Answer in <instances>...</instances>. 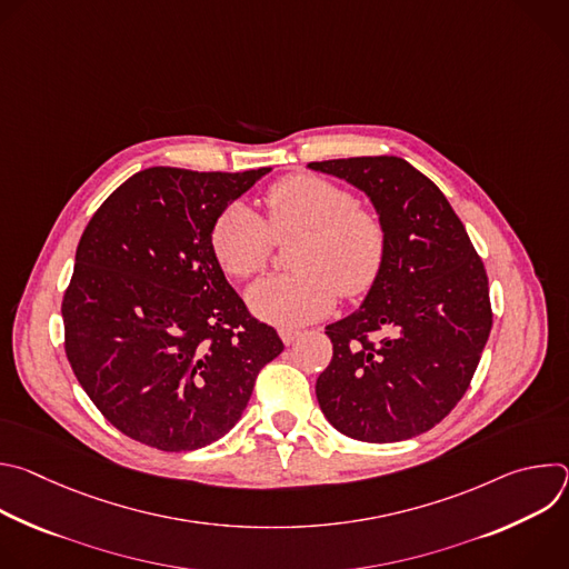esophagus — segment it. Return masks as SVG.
<instances>
[{"instance_id": "1", "label": "esophagus", "mask_w": 569, "mask_h": 569, "mask_svg": "<svg viewBox=\"0 0 569 569\" xmlns=\"http://www.w3.org/2000/svg\"><path fill=\"white\" fill-rule=\"evenodd\" d=\"M299 336H301V331H297V329H279V338L283 340L286 347L295 345L299 340Z\"/></svg>"}]
</instances>
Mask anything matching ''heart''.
<instances>
[{
  "mask_svg": "<svg viewBox=\"0 0 569 569\" xmlns=\"http://www.w3.org/2000/svg\"><path fill=\"white\" fill-rule=\"evenodd\" d=\"M266 222L242 202L227 204L211 224L209 248L220 270L236 281L259 277L274 240L297 238L295 274L257 283L250 310L277 327H301L327 315L340 297L353 299L378 281L387 229L380 216L356 204L351 191L317 176H288L266 193Z\"/></svg>",
  "mask_w": 569,
  "mask_h": 569,
  "instance_id": "b5f03b06",
  "label": "heart"
}]
</instances>
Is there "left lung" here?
I'll use <instances>...</instances> for the list:
<instances>
[{
    "instance_id": "obj_1",
    "label": "left lung",
    "mask_w": 569,
    "mask_h": 569,
    "mask_svg": "<svg viewBox=\"0 0 569 569\" xmlns=\"http://www.w3.org/2000/svg\"><path fill=\"white\" fill-rule=\"evenodd\" d=\"M365 191L387 254L362 306L329 323L333 360L319 408L342 435L389 443L443 421L466 393L493 327L489 277L439 187L400 157L310 161Z\"/></svg>"
}]
</instances>
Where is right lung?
<instances>
[{"label": "right lung", "instance_id": "right-lung-1", "mask_svg": "<svg viewBox=\"0 0 569 569\" xmlns=\"http://www.w3.org/2000/svg\"><path fill=\"white\" fill-rule=\"evenodd\" d=\"M266 173L139 171L80 236L62 297L64 353L126 437L167 452L218 441L283 351L209 248L218 213Z\"/></svg>", "mask_w": 569, "mask_h": 569}]
</instances>
